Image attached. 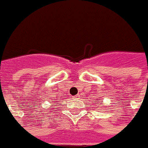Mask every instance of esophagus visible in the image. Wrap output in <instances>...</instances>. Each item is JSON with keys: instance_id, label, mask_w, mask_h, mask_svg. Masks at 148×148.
Returning a JSON list of instances; mask_svg holds the SVG:
<instances>
[{"instance_id": "obj_1", "label": "esophagus", "mask_w": 148, "mask_h": 148, "mask_svg": "<svg viewBox=\"0 0 148 148\" xmlns=\"http://www.w3.org/2000/svg\"><path fill=\"white\" fill-rule=\"evenodd\" d=\"M73 98H74V99H79V98H80V95H76V96H74Z\"/></svg>"}]
</instances>
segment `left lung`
<instances>
[{
    "mask_svg": "<svg viewBox=\"0 0 148 148\" xmlns=\"http://www.w3.org/2000/svg\"><path fill=\"white\" fill-rule=\"evenodd\" d=\"M97 100H98V99H97Z\"/></svg>",
    "mask_w": 148,
    "mask_h": 148,
    "instance_id": "left-lung-1",
    "label": "left lung"
}]
</instances>
